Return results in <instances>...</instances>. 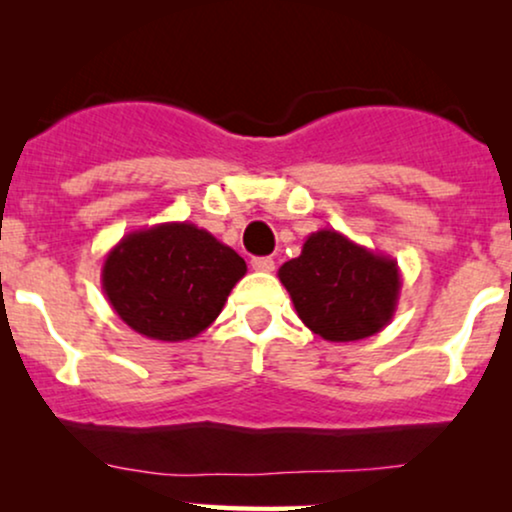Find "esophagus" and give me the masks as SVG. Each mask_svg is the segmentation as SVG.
I'll return each mask as SVG.
<instances>
[{"mask_svg": "<svg viewBox=\"0 0 512 512\" xmlns=\"http://www.w3.org/2000/svg\"><path fill=\"white\" fill-rule=\"evenodd\" d=\"M252 269L255 272H274V260L272 257H255L252 260Z\"/></svg>", "mask_w": 512, "mask_h": 512, "instance_id": "1", "label": "esophagus"}]
</instances>
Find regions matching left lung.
Masks as SVG:
<instances>
[{
	"mask_svg": "<svg viewBox=\"0 0 512 512\" xmlns=\"http://www.w3.org/2000/svg\"><path fill=\"white\" fill-rule=\"evenodd\" d=\"M279 281L310 332L327 342H358L390 325L402 274L397 260L322 228L301 255L279 267Z\"/></svg>",
	"mask_w": 512,
	"mask_h": 512,
	"instance_id": "obj_1",
	"label": "left lung"
}]
</instances>
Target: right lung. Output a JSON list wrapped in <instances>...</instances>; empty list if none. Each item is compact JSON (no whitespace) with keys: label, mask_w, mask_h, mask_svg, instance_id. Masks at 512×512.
I'll return each instance as SVG.
<instances>
[{"label":"right lung","mask_w":512,"mask_h":512,"mask_svg":"<svg viewBox=\"0 0 512 512\" xmlns=\"http://www.w3.org/2000/svg\"><path fill=\"white\" fill-rule=\"evenodd\" d=\"M248 272L236 250L187 221L127 233L105 255L103 293L125 325L156 342H185L219 317Z\"/></svg>","instance_id":"add662e5"}]
</instances>
